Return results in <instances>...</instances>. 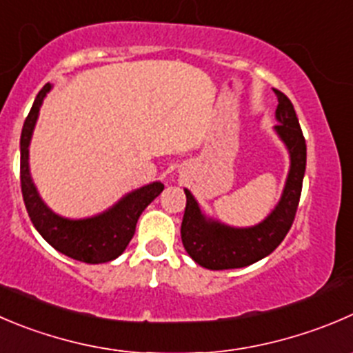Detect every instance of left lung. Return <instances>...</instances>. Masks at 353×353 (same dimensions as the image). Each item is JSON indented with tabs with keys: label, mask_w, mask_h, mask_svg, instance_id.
Wrapping results in <instances>:
<instances>
[{
	"label": "left lung",
	"mask_w": 353,
	"mask_h": 353,
	"mask_svg": "<svg viewBox=\"0 0 353 353\" xmlns=\"http://www.w3.org/2000/svg\"><path fill=\"white\" fill-rule=\"evenodd\" d=\"M274 93L278 97L276 119L279 122L274 129L290 152V172L281 200L260 224L231 228L205 217L193 194L184 190L186 208L181 239L188 255L201 268L222 271L250 265L274 252L295 221L305 174L307 145L293 103L281 91L274 90Z\"/></svg>",
	"instance_id": "left-lung-1"
}]
</instances>
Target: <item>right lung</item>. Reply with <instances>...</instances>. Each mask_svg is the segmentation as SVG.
<instances>
[{
	"label": "right lung",
	"mask_w": 353,
	"mask_h": 353,
	"mask_svg": "<svg viewBox=\"0 0 353 353\" xmlns=\"http://www.w3.org/2000/svg\"><path fill=\"white\" fill-rule=\"evenodd\" d=\"M51 84L37 93L20 136V186L23 203L34 228L63 255L85 263H103L117 259L132 239L139 215L163 191L162 183H152L125 194L119 203L90 219H65L51 212L37 194L29 172V145L41 103Z\"/></svg>",
	"instance_id": "obj_1"
}]
</instances>
